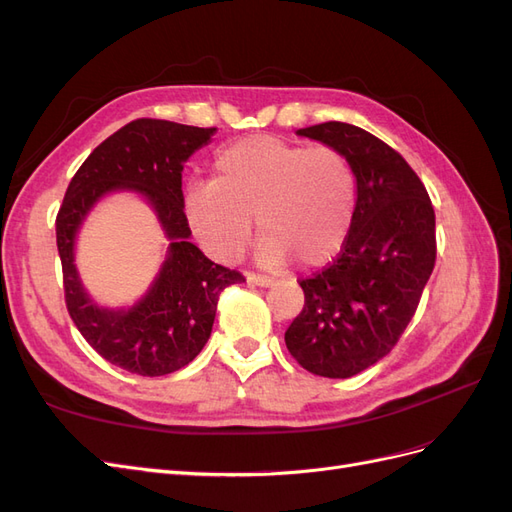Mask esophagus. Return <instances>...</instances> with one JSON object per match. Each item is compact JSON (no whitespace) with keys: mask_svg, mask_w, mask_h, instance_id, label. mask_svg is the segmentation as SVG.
<instances>
[{"mask_svg":"<svg viewBox=\"0 0 512 512\" xmlns=\"http://www.w3.org/2000/svg\"><path fill=\"white\" fill-rule=\"evenodd\" d=\"M247 282L254 284V286H260V288H269L273 286V277H267V275H256V273H247Z\"/></svg>","mask_w":512,"mask_h":512,"instance_id":"1","label":"esophagus"}]
</instances>
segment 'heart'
<instances>
[{"instance_id":"b5f03b06","label":"heart","mask_w":512,"mask_h":512,"mask_svg":"<svg viewBox=\"0 0 512 512\" xmlns=\"http://www.w3.org/2000/svg\"><path fill=\"white\" fill-rule=\"evenodd\" d=\"M185 220L215 260L241 256L256 224L258 258L284 267L333 260L348 241L356 211V177L344 153L309 149L271 134L247 136L224 147L211 181L185 192Z\"/></svg>"}]
</instances>
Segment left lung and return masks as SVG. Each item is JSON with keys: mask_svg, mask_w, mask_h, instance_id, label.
Wrapping results in <instances>:
<instances>
[{"mask_svg": "<svg viewBox=\"0 0 512 512\" xmlns=\"http://www.w3.org/2000/svg\"><path fill=\"white\" fill-rule=\"evenodd\" d=\"M297 134L344 153L356 211L342 254L301 282L305 305L286 348L316 376L352 378L389 354L412 320L436 265V213L423 181L374 134L342 121Z\"/></svg>", "mask_w": 512, "mask_h": 512, "instance_id": "left-lung-1", "label": "left lung"}]
</instances>
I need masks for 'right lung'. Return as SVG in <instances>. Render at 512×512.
<instances>
[{
	"label": "right lung",
	"mask_w": 512,
	"mask_h": 512,
	"mask_svg": "<svg viewBox=\"0 0 512 512\" xmlns=\"http://www.w3.org/2000/svg\"><path fill=\"white\" fill-rule=\"evenodd\" d=\"M215 128L136 119L108 136L72 177L57 213V250L70 318L102 359L138 376H166L205 348L220 292L243 275L211 262L190 241L181 170L211 143ZM115 191L141 195L169 239L167 258L144 297L130 308H106L88 297L75 269V237L99 200Z\"/></svg>",
	"instance_id": "1"
}]
</instances>
